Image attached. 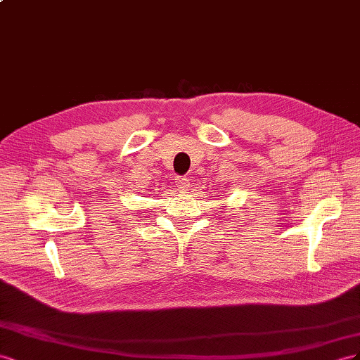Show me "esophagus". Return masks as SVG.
Returning a JSON list of instances; mask_svg holds the SVG:
<instances>
[{"label":"esophagus","mask_w":360,"mask_h":360,"mask_svg":"<svg viewBox=\"0 0 360 360\" xmlns=\"http://www.w3.org/2000/svg\"><path fill=\"white\" fill-rule=\"evenodd\" d=\"M174 186H176V188H178L179 191H184V190H187V188H188L190 182H188V179H187V178H184V176H176V179H174Z\"/></svg>","instance_id":"34e87169"}]
</instances>
